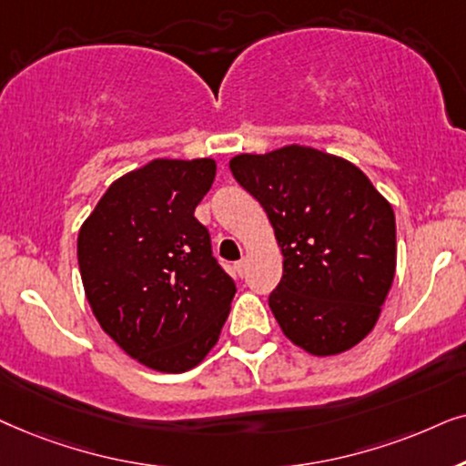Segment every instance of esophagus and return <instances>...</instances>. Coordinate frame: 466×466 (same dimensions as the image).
Instances as JSON below:
<instances>
[{
	"instance_id": "esophagus-1",
	"label": "esophagus",
	"mask_w": 466,
	"mask_h": 466,
	"mask_svg": "<svg viewBox=\"0 0 466 466\" xmlns=\"http://www.w3.org/2000/svg\"><path fill=\"white\" fill-rule=\"evenodd\" d=\"M234 272H237L238 277H243L247 272V259H240V262L234 264Z\"/></svg>"
}]
</instances>
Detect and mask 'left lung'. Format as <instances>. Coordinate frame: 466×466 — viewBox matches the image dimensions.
<instances>
[{"label": "left lung", "mask_w": 466, "mask_h": 466, "mask_svg": "<svg viewBox=\"0 0 466 466\" xmlns=\"http://www.w3.org/2000/svg\"><path fill=\"white\" fill-rule=\"evenodd\" d=\"M262 204L281 247L283 277L268 298L285 337L311 356H337L367 339L396 272V221L358 166L288 145L229 159Z\"/></svg>", "instance_id": "8db88e82"}]
</instances>
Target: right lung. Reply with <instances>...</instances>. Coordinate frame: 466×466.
Returning <instances> with one entry per match:
<instances>
[{
	"instance_id": "right-lung-1",
	"label": "right lung",
	"mask_w": 466,
	"mask_h": 466,
	"mask_svg": "<svg viewBox=\"0 0 466 466\" xmlns=\"http://www.w3.org/2000/svg\"><path fill=\"white\" fill-rule=\"evenodd\" d=\"M215 175L210 157L148 161L110 185L78 232L97 324L159 373H185L208 356L237 294L194 217Z\"/></svg>"
}]
</instances>
